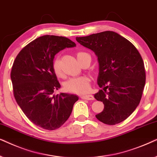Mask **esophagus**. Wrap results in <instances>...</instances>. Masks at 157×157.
Listing matches in <instances>:
<instances>
[{"label": "esophagus", "mask_w": 157, "mask_h": 157, "mask_svg": "<svg viewBox=\"0 0 157 157\" xmlns=\"http://www.w3.org/2000/svg\"><path fill=\"white\" fill-rule=\"evenodd\" d=\"M80 98L83 100H93L95 99L94 97L92 95H81Z\"/></svg>", "instance_id": "esophagus-1"}]
</instances>
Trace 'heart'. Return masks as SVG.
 <instances>
[{"instance_id":"heart-1","label":"heart","mask_w":157,"mask_h":157,"mask_svg":"<svg viewBox=\"0 0 157 157\" xmlns=\"http://www.w3.org/2000/svg\"><path fill=\"white\" fill-rule=\"evenodd\" d=\"M87 53L85 52H78L77 54V59H80V57ZM52 70L54 75L57 77H62V72L60 67L59 59L57 58L53 61L52 63ZM90 79L87 76H79L72 77L64 83V89L67 92L76 94H83L88 92L90 89Z\"/></svg>"}]
</instances>
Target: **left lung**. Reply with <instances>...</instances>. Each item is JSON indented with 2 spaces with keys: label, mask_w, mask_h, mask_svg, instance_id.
Segmentation results:
<instances>
[{
  "label": "left lung",
  "mask_w": 157,
  "mask_h": 157,
  "mask_svg": "<svg viewBox=\"0 0 157 157\" xmlns=\"http://www.w3.org/2000/svg\"><path fill=\"white\" fill-rule=\"evenodd\" d=\"M83 47L95 52L99 63L94 97L104 109L95 116L108 125L122 122L136 110L145 86L146 72L141 54L132 43L114 31H106L77 37Z\"/></svg>",
  "instance_id": "left-lung-1"
}]
</instances>
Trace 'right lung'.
Here are the masks:
<instances>
[{
    "label": "right lung",
    "instance_id": "1",
    "mask_svg": "<svg viewBox=\"0 0 157 157\" xmlns=\"http://www.w3.org/2000/svg\"><path fill=\"white\" fill-rule=\"evenodd\" d=\"M75 46L66 37L45 35L23 48L13 62L10 78L16 102L27 118L44 129L62 126L79 99L72 94L53 95L61 87L52 70L54 56Z\"/></svg>",
    "mask_w": 157,
    "mask_h": 157
}]
</instances>
